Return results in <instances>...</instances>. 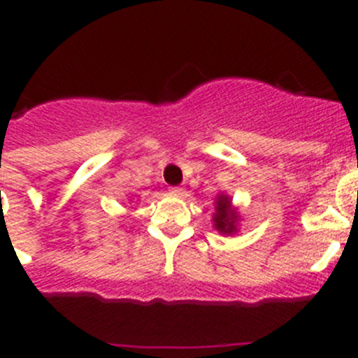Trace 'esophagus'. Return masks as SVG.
I'll return each mask as SVG.
<instances>
[{"instance_id":"esophagus-1","label":"esophagus","mask_w":358,"mask_h":358,"mask_svg":"<svg viewBox=\"0 0 358 358\" xmlns=\"http://www.w3.org/2000/svg\"><path fill=\"white\" fill-rule=\"evenodd\" d=\"M170 194L177 195V197H182L186 192H185V188H181V186H172V188H170Z\"/></svg>"}]
</instances>
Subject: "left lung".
Here are the masks:
<instances>
[{
	"label": "left lung",
	"mask_w": 358,
	"mask_h": 358,
	"mask_svg": "<svg viewBox=\"0 0 358 358\" xmlns=\"http://www.w3.org/2000/svg\"><path fill=\"white\" fill-rule=\"evenodd\" d=\"M236 222H238V213L231 206L229 195L220 194L215 202V215H213V226L218 233L222 235H233L236 233Z\"/></svg>",
	"instance_id": "obj_1"
}]
</instances>
